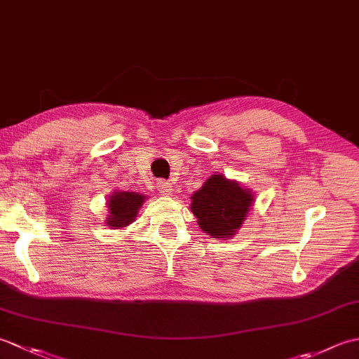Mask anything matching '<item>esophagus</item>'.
Here are the masks:
<instances>
[{
    "instance_id": "esophagus-1",
    "label": "esophagus",
    "mask_w": 359,
    "mask_h": 359,
    "mask_svg": "<svg viewBox=\"0 0 359 359\" xmlns=\"http://www.w3.org/2000/svg\"><path fill=\"white\" fill-rule=\"evenodd\" d=\"M157 189H158V193L163 194V196H171L172 191H174L172 185L168 180H158L157 182Z\"/></svg>"
}]
</instances>
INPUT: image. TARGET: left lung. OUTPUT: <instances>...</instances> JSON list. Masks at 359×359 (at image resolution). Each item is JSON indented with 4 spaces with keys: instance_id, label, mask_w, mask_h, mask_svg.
Segmentation results:
<instances>
[{
    "instance_id": "left-lung-1",
    "label": "left lung",
    "mask_w": 359,
    "mask_h": 359,
    "mask_svg": "<svg viewBox=\"0 0 359 359\" xmlns=\"http://www.w3.org/2000/svg\"><path fill=\"white\" fill-rule=\"evenodd\" d=\"M255 197L250 189L224 175L212 174L191 196V211L201 230L211 238H233L245 222Z\"/></svg>"
}]
</instances>
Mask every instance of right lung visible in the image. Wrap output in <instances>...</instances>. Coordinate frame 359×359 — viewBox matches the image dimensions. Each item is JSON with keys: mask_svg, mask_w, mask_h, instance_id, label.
Instances as JSON below:
<instances>
[{"mask_svg": "<svg viewBox=\"0 0 359 359\" xmlns=\"http://www.w3.org/2000/svg\"><path fill=\"white\" fill-rule=\"evenodd\" d=\"M144 199L147 196L139 193L114 191L108 199L109 215L106 217V225L116 230V228H125L134 222Z\"/></svg>", "mask_w": 359, "mask_h": 359, "instance_id": "add662e5", "label": "right lung"}]
</instances>
